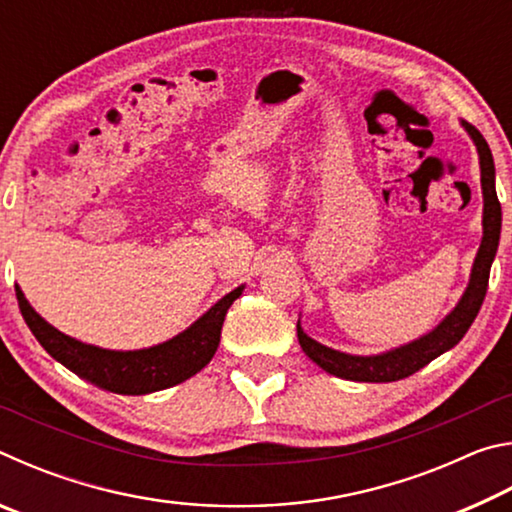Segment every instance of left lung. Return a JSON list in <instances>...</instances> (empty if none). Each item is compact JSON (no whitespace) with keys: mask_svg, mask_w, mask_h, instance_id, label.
<instances>
[{"mask_svg":"<svg viewBox=\"0 0 512 512\" xmlns=\"http://www.w3.org/2000/svg\"><path fill=\"white\" fill-rule=\"evenodd\" d=\"M465 133L472 137L479 153L481 167V192H483V237L479 253L474 257L470 282L463 291L456 307L440 320V323L420 339L404 343L400 348L379 352V354H348L327 345L318 343L305 334L298 320V341L302 352L323 368L325 372L350 381H370V384H384V381H397L413 375L420 368L427 366L440 354L452 350L463 339L467 329L474 323L476 314L483 305L485 291H488L490 266L495 262L499 235H501V205L495 189V160H492L490 146L483 140V135L472 124L461 121Z\"/></svg>","mask_w":512,"mask_h":512,"instance_id":"8db88e82","label":"left lung"}]
</instances>
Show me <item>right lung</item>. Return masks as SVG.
Returning <instances> with one entry per match:
<instances>
[{
  "instance_id": "1",
  "label": "right lung",
  "mask_w": 512,
  "mask_h": 512,
  "mask_svg": "<svg viewBox=\"0 0 512 512\" xmlns=\"http://www.w3.org/2000/svg\"><path fill=\"white\" fill-rule=\"evenodd\" d=\"M244 287L246 284H241L235 291L225 293L216 305L173 339L142 350H106L99 345L72 339L54 325H49L29 305L20 287H15V296L33 336L67 370H72L81 379H88L90 384L103 388V391L119 395H146L183 384L185 379L194 377L212 361L221 341L225 314H228L232 302L241 296Z\"/></svg>"
}]
</instances>
